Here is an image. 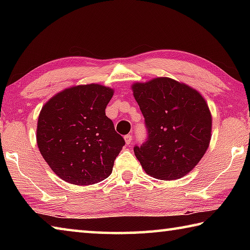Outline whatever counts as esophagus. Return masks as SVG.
<instances>
[{
    "instance_id": "esophagus-1",
    "label": "esophagus",
    "mask_w": 250,
    "mask_h": 250,
    "mask_svg": "<svg viewBox=\"0 0 250 250\" xmlns=\"http://www.w3.org/2000/svg\"><path fill=\"white\" fill-rule=\"evenodd\" d=\"M125 143L126 145H130L131 142H132V137H131L130 134H126V135H125Z\"/></svg>"
}]
</instances>
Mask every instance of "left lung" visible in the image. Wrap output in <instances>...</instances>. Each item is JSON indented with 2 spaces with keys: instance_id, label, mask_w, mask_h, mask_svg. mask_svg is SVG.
<instances>
[{
  "instance_id": "obj_1",
  "label": "left lung",
  "mask_w": 250,
  "mask_h": 250,
  "mask_svg": "<svg viewBox=\"0 0 250 250\" xmlns=\"http://www.w3.org/2000/svg\"><path fill=\"white\" fill-rule=\"evenodd\" d=\"M149 133L134 154L146 174L164 181L181 179L208 149L211 115L200 92L168 77L132 83Z\"/></svg>"
}]
</instances>
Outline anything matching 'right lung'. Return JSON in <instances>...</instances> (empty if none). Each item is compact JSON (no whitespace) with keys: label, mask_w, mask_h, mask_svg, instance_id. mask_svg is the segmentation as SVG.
<instances>
[{"label":"right lung","mask_w":250,"mask_h":250,"mask_svg":"<svg viewBox=\"0 0 250 250\" xmlns=\"http://www.w3.org/2000/svg\"><path fill=\"white\" fill-rule=\"evenodd\" d=\"M113 92L99 83L78 84L57 92L42 108L37 146L62 180L90 185L111 174L125 146L124 138L105 116Z\"/></svg>","instance_id":"right-lung-1"}]
</instances>
